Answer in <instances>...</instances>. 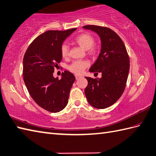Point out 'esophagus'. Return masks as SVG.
I'll return each instance as SVG.
<instances>
[{
	"instance_id": "34e87169",
	"label": "esophagus",
	"mask_w": 156,
	"mask_h": 156,
	"mask_svg": "<svg viewBox=\"0 0 156 156\" xmlns=\"http://www.w3.org/2000/svg\"><path fill=\"white\" fill-rule=\"evenodd\" d=\"M82 77V76H80V75H75V79L76 80H78V79H79L80 78Z\"/></svg>"
}]
</instances>
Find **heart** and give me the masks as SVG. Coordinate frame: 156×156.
Returning <instances> with one entry per match:
<instances>
[{"mask_svg":"<svg viewBox=\"0 0 156 156\" xmlns=\"http://www.w3.org/2000/svg\"><path fill=\"white\" fill-rule=\"evenodd\" d=\"M75 43L78 44L82 49L88 50L90 55H95L98 52V48L93 47L95 42L94 37L89 33H82L78 35L75 39ZM62 57L66 58L69 56V47L66 44H63L61 47ZM89 62L87 61H76L69 66V70L75 74H81L88 67Z\"/></svg>","mask_w":156,"mask_h":156,"instance_id":"1","label":"heart"}]
</instances>
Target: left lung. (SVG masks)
I'll list each match as a JSON object with an SVG mask.
<instances>
[{"label":"left lung","mask_w":156,"mask_h":156,"mask_svg":"<svg viewBox=\"0 0 156 156\" xmlns=\"http://www.w3.org/2000/svg\"><path fill=\"white\" fill-rule=\"evenodd\" d=\"M83 28L94 31L101 42V52L89 71L101 73V78L86 77L88 85L85 94L89 103L97 109L114 104L125 90L129 71V58L125 44L115 32L109 28L86 25Z\"/></svg>","instance_id":"obj_1"}]
</instances>
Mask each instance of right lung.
Segmentation results:
<instances>
[{"mask_svg":"<svg viewBox=\"0 0 156 156\" xmlns=\"http://www.w3.org/2000/svg\"><path fill=\"white\" fill-rule=\"evenodd\" d=\"M76 28L47 30L34 39L23 58V79L31 98L48 112L57 113L68 103L69 93L75 77L68 71L60 80L53 77L55 67L62 60L61 47Z\"/></svg>","mask_w":156,"mask_h":156,"instance_id":"1","label":"right lung"}]
</instances>
